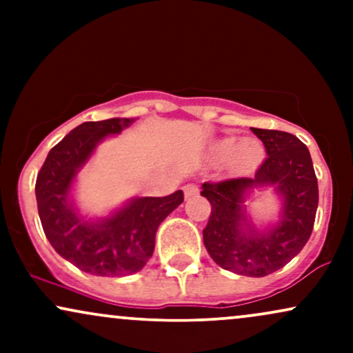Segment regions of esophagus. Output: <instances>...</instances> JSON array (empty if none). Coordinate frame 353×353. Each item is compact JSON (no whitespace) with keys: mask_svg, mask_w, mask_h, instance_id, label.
Returning <instances> with one entry per match:
<instances>
[{"mask_svg":"<svg viewBox=\"0 0 353 353\" xmlns=\"http://www.w3.org/2000/svg\"><path fill=\"white\" fill-rule=\"evenodd\" d=\"M182 190H184L185 197H192V196H196L197 192H199V188H197L196 184H192V182H190V184H185L184 188H182Z\"/></svg>","mask_w":353,"mask_h":353,"instance_id":"34e87169","label":"esophagus"}]
</instances>
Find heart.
<instances>
[{
    "mask_svg": "<svg viewBox=\"0 0 353 353\" xmlns=\"http://www.w3.org/2000/svg\"><path fill=\"white\" fill-rule=\"evenodd\" d=\"M234 152V163L242 168H252L262 159V148L255 141H242L237 143L236 139H225L221 144V154L224 157Z\"/></svg>",
    "mask_w": 353,
    "mask_h": 353,
    "instance_id": "1",
    "label": "heart"
}]
</instances>
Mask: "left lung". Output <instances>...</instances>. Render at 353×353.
<instances>
[{
    "instance_id": "8db88e82",
    "label": "left lung",
    "mask_w": 353,
    "mask_h": 353,
    "mask_svg": "<svg viewBox=\"0 0 353 353\" xmlns=\"http://www.w3.org/2000/svg\"><path fill=\"white\" fill-rule=\"evenodd\" d=\"M264 143L267 157L252 177L204 182L201 196L210 202V216L202 230L204 245L222 269L247 277L275 272L303 249L314 229L319 185L307 145L299 137L274 129L252 128ZM274 185L283 197L281 221L259 231L245 214L249 188Z\"/></svg>"
}]
</instances>
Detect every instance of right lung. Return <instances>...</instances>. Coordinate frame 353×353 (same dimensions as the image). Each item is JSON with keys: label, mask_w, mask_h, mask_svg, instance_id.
Instances as JSON below:
<instances>
[{"label": "right lung", "mask_w": 353, "mask_h": 353, "mask_svg": "<svg viewBox=\"0 0 353 353\" xmlns=\"http://www.w3.org/2000/svg\"><path fill=\"white\" fill-rule=\"evenodd\" d=\"M134 117L88 121L59 141L36 177L41 225L61 257L83 272L121 277L139 272L151 259L156 230L184 201L182 190L165 197H136L106 219L91 222L78 216L68 199L76 172L109 134H119Z\"/></svg>", "instance_id": "right-lung-1"}]
</instances>
